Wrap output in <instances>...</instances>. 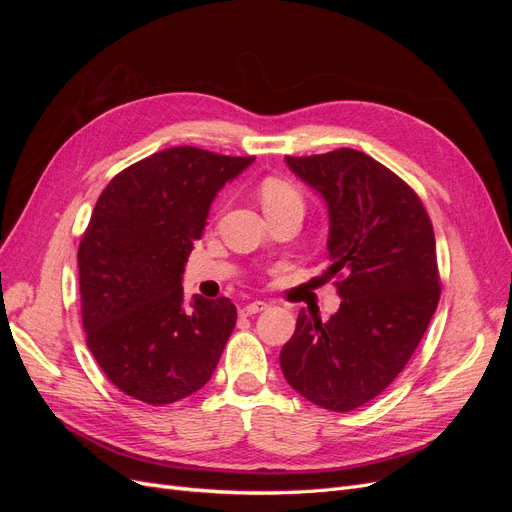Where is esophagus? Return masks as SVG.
I'll use <instances>...</instances> for the list:
<instances>
[{
  "instance_id": "1",
  "label": "esophagus",
  "mask_w": 512,
  "mask_h": 512,
  "mask_svg": "<svg viewBox=\"0 0 512 512\" xmlns=\"http://www.w3.org/2000/svg\"><path fill=\"white\" fill-rule=\"evenodd\" d=\"M269 305L265 303V301H252V303H247V305H243L241 309H239V314L241 316H254V314H258V312H265Z\"/></svg>"
}]
</instances>
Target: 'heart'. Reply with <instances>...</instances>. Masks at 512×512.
<instances>
[{"label":"heart","instance_id":"heart-1","mask_svg":"<svg viewBox=\"0 0 512 512\" xmlns=\"http://www.w3.org/2000/svg\"><path fill=\"white\" fill-rule=\"evenodd\" d=\"M260 198L265 209H277L284 205H303L297 185L282 177H267L260 183Z\"/></svg>","mask_w":512,"mask_h":512}]
</instances>
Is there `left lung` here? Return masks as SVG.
<instances>
[{"instance_id":"obj_1","label":"left lung","mask_w":512,"mask_h":512,"mask_svg":"<svg viewBox=\"0 0 512 512\" xmlns=\"http://www.w3.org/2000/svg\"><path fill=\"white\" fill-rule=\"evenodd\" d=\"M286 162L327 200V277L344 301L327 322L301 309L280 365L307 401L350 412L378 397L421 344L442 288L436 237L418 194L367 153L342 147Z\"/></svg>"}]
</instances>
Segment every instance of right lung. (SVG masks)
<instances>
[{"label":"right lung","mask_w":512,"mask_h":512,"mask_svg":"<svg viewBox=\"0 0 512 512\" xmlns=\"http://www.w3.org/2000/svg\"><path fill=\"white\" fill-rule=\"evenodd\" d=\"M254 156L170 147L117 173L79 245L87 346L119 391L166 406L203 389L237 324L230 299L194 297L181 275L209 205Z\"/></svg>","instance_id":"1"}]
</instances>
